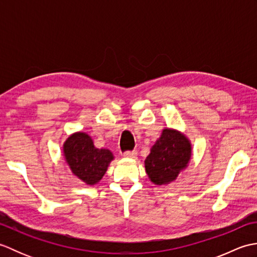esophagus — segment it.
<instances>
[{"mask_svg": "<svg viewBox=\"0 0 257 257\" xmlns=\"http://www.w3.org/2000/svg\"><path fill=\"white\" fill-rule=\"evenodd\" d=\"M123 157L125 158H136L137 157V150H128L123 152Z\"/></svg>", "mask_w": 257, "mask_h": 257, "instance_id": "34e87169", "label": "esophagus"}]
</instances>
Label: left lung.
<instances>
[{
  "label": "left lung",
  "mask_w": 257,
  "mask_h": 257,
  "mask_svg": "<svg viewBox=\"0 0 257 257\" xmlns=\"http://www.w3.org/2000/svg\"><path fill=\"white\" fill-rule=\"evenodd\" d=\"M190 158L189 140L176 130L165 129L145 161L147 174L156 184L173 181L188 166Z\"/></svg>",
  "instance_id": "1"
}]
</instances>
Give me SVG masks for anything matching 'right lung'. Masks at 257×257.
Returning <instances> with one entry per match:
<instances>
[{
	"mask_svg": "<svg viewBox=\"0 0 257 257\" xmlns=\"http://www.w3.org/2000/svg\"><path fill=\"white\" fill-rule=\"evenodd\" d=\"M64 155L72 172L87 184L99 181L113 159L110 151L96 148L91 138L84 133L70 136L64 144Z\"/></svg>",
	"mask_w": 257,
	"mask_h": 257,
	"instance_id": "add662e5",
	"label": "right lung"
}]
</instances>
